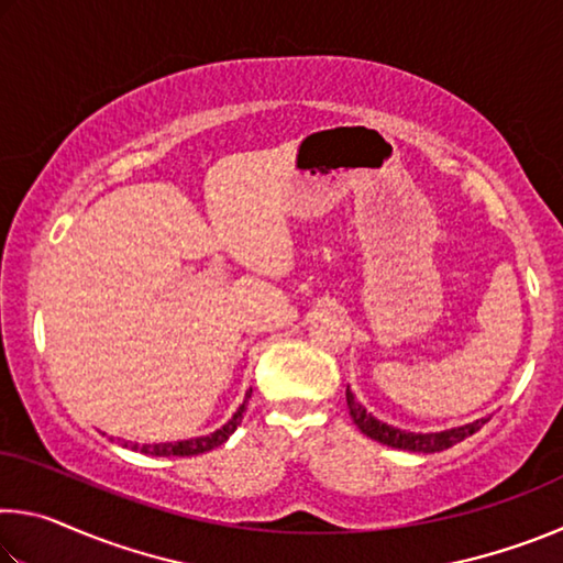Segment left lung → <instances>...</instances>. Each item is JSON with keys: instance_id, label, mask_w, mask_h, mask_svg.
I'll return each mask as SVG.
<instances>
[{"instance_id": "left-lung-1", "label": "left lung", "mask_w": 563, "mask_h": 563, "mask_svg": "<svg viewBox=\"0 0 563 563\" xmlns=\"http://www.w3.org/2000/svg\"><path fill=\"white\" fill-rule=\"evenodd\" d=\"M347 407H350V415L355 419V424L362 430V434H367L369 440L375 442H383L387 446H395V450H405V452H424V454H432V452H442V450H450V446L460 444L466 437H472L476 430H482L484 424L489 422L487 419H476L472 424H464V427H456V430H446V432H434V434H415V432H405V430H395V427H389L385 422H379L373 415L367 412L365 407H362L355 395L347 389Z\"/></svg>"}]
</instances>
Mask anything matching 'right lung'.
<instances>
[{
    "label": "right lung",
    "instance_id": "add662e5",
    "mask_svg": "<svg viewBox=\"0 0 563 563\" xmlns=\"http://www.w3.org/2000/svg\"><path fill=\"white\" fill-rule=\"evenodd\" d=\"M247 397H251V393H247ZM245 405L247 399H243V405L238 407V412L233 415V419L228 424H223L221 430H216L213 434L208 437H198V440H186V442H164V444H131V450H139L144 454H154V456H196V454H203V452H211L216 450V446H221L228 437H231L238 424H241V417L245 412ZM126 444V442H123Z\"/></svg>",
    "mask_w": 563,
    "mask_h": 563
}]
</instances>
